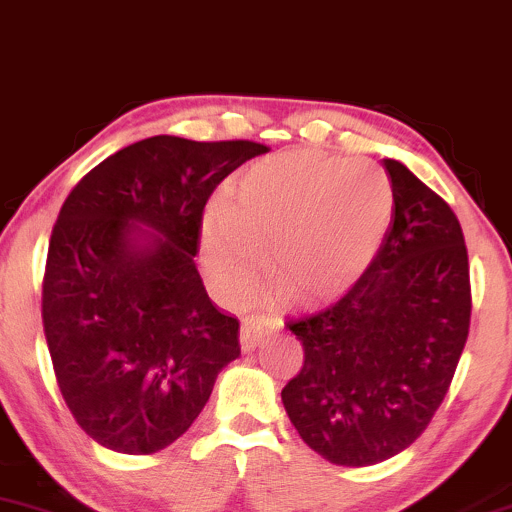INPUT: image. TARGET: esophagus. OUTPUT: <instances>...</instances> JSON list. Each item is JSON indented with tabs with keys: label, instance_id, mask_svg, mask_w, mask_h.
<instances>
[{
	"label": "esophagus",
	"instance_id": "34e87169",
	"mask_svg": "<svg viewBox=\"0 0 512 512\" xmlns=\"http://www.w3.org/2000/svg\"><path fill=\"white\" fill-rule=\"evenodd\" d=\"M266 335H268V330H266V326H263L261 318H246V321L242 323V333H239L242 350L244 352L256 350V347L266 340Z\"/></svg>",
	"mask_w": 512,
	"mask_h": 512
}]
</instances>
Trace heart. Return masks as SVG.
Listing matches in <instances>:
<instances>
[{
	"instance_id": "obj_1",
	"label": "heart",
	"mask_w": 512,
	"mask_h": 512,
	"mask_svg": "<svg viewBox=\"0 0 512 512\" xmlns=\"http://www.w3.org/2000/svg\"><path fill=\"white\" fill-rule=\"evenodd\" d=\"M388 174L374 162L282 153L251 165L232 203L218 201L203 220V266L222 292L254 285L258 254L278 285L273 297L299 306L328 304L357 285L393 220Z\"/></svg>"
}]
</instances>
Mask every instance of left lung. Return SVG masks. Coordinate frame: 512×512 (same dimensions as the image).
<instances>
[{
  "label": "left lung",
  "mask_w": 512,
  "mask_h": 512,
  "mask_svg": "<svg viewBox=\"0 0 512 512\" xmlns=\"http://www.w3.org/2000/svg\"><path fill=\"white\" fill-rule=\"evenodd\" d=\"M383 167L395 208L371 266L340 302L287 323L304 366L282 405L306 446L345 467L376 465L422 436L470 333L458 218L402 162Z\"/></svg>",
  "instance_id": "8db88e82"
}]
</instances>
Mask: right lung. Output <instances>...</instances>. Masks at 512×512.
I'll list each match as a JSON object with an SVG mask.
<instances>
[{
	"label": "right lung",
	"mask_w": 512,
	"mask_h": 512,
	"mask_svg": "<svg viewBox=\"0 0 512 512\" xmlns=\"http://www.w3.org/2000/svg\"><path fill=\"white\" fill-rule=\"evenodd\" d=\"M261 153L254 141L143 138L66 196L42 326L66 407L100 446H172L239 357V321L210 302L194 256L213 189Z\"/></svg>",
	"instance_id": "1"
}]
</instances>
